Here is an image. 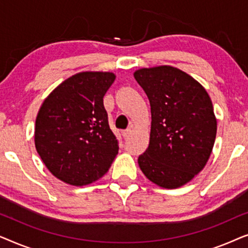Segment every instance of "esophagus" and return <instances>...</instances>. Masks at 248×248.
<instances>
[{"mask_svg": "<svg viewBox=\"0 0 248 248\" xmlns=\"http://www.w3.org/2000/svg\"><path fill=\"white\" fill-rule=\"evenodd\" d=\"M131 133H132L131 128H126V130H124L123 132H122V135H123L124 139H127L131 135Z\"/></svg>", "mask_w": 248, "mask_h": 248, "instance_id": "1", "label": "esophagus"}]
</instances>
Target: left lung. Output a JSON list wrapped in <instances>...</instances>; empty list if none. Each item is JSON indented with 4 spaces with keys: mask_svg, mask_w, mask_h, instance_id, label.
Returning <instances> with one entry per match:
<instances>
[{
    "mask_svg": "<svg viewBox=\"0 0 248 248\" xmlns=\"http://www.w3.org/2000/svg\"><path fill=\"white\" fill-rule=\"evenodd\" d=\"M151 106L149 147L138 162L149 181L177 188L204 168L217 134L212 101L198 81L177 67L134 72Z\"/></svg>",
    "mask_w": 248,
    "mask_h": 248,
    "instance_id": "left-lung-1",
    "label": "left lung"
}]
</instances>
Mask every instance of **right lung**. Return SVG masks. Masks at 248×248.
<instances>
[{
    "label": "right lung",
    "instance_id": "obj_1",
    "mask_svg": "<svg viewBox=\"0 0 248 248\" xmlns=\"http://www.w3.org/2000/svg\"><path fill=\"white\" fill-rule=\"evenodd\" d=\"M111 72H80L50 93L36 118L35 145L47 169L66 184L83 186L108 171L118 142L104 107Z\"/></svg>",
    "mask_w": 248,
    "mask_h": 248
}]
</instances>
